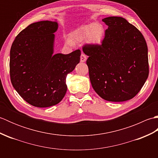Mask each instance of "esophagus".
<instances>
[{"label":"esophagus","instance_id":"1","mask_svg":"<svg viewBox=\"0 0 158 158\" xmlns=\"http://www.w3.org/2000/svg\"><path fill=\"white\" fill-rule=\"evenodd\" d=\"M86 60H87L86 56L84 54V53H82L81 55V58H80V61H81V62H85Z\"/></svg>","mask_w":158,"mask_h":158}]
</instances>
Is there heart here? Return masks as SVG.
<instances>
[{
  "instance_id": "heart-1",
  "label": "heart",
  "mask_w": 158,
  "mask_h": 158,
  "mask_svg": "<svg viewBox=\"0 0 158 158\" xmlns=\"http://www.w3.org/2000/svg\"><path fill=\"white\" fill-rule=\"evenodd\" d=\"M105 35V31L103 26L95 23L84 26L79 29L74 35V38L79 41L88 40L90 44L100 45L102 44ZM66 41L69 45H72L73 42L69 38H67Z\"/></svg>"
}]
</instances>
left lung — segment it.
I'll list each match as a JSON object with an SVG mask.
<instances>
[{
    "mask_svg": "<svg viewBox=\"0 0 158 158\" xmlns=\"http://www.w3.org/2000/svg\"><path fill=\"white\" fill-rule=\"evenodd\" d=\"M108 26L100 45H85L83 51L89 56L93 89L102 98L123 102L134 98L149 75L148 49L138 29L121 17L102 19Z\"/></svg>",
    "mask_w": 158,
    "mask_h": 158,
    "instance_id": "8db88e82",
    "label": "left lung"
}]
</instances>
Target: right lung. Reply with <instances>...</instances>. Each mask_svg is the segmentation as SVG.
Returning a JSON list of instances; mask_svg holds the SVG:
<instances>
[{
	"label": "right lung",
	"instance_id": "right-lung-1",
	"mask_svg": "<svg viewBox=\"0 0 158 158\" xmlns=\"http://www.w3.org/2000/svg\"><path fill=\"white\" fill-rule=\"evenodd\" d=\"M58 22L30 24L16 36L10 50V77L19 96L34 106L56 105L67 91L66 79L80 62L81 51L54 54Z\"/></svg>",
	"mask_w": 158,
	"mask_h": 158
}]
</instances>
